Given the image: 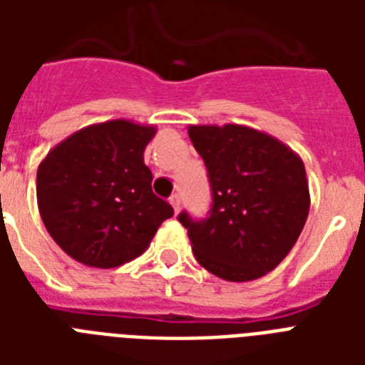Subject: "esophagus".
Returning a JSON list of instances; mask_svg holds the SVG:
<instances>
[{
  "mask_svg": "<svg viewBox=\"0 0 365 365\" xmlns=\"http://www.w3.org/2000/svg\"><path fill=\"white\" fill-rule=\"evenodd\" d=\"M170 205L174 208V212H180V206H182V199H180V195H172L170 197Z\"/></svg>",
  "mask_w": 365,
  "mask_h": 365,
  "instance_id": "esophagus-1",
  "label": "esophagus"
}]
</instances>
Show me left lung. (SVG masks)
Returning <instances> with one entry per match:
<instances>
[{
    "mask_svg": "<svg viewBox=\"0 0 365 365\" xmlns=\"http://www.w3.org/2000/svg\"><path fill=\"white\" fill-rule=\"evenodd\" d=\"M187 132L212 185L210 216H178L195 257L229 282L265 277L294 248L309 216L303 160L274 136L244 125H191Z\"/></svg>",
    "mask_w": 365,
    "mask_h": 365,
    "instance_id": "obj_1",
    "label": "left lung"
}]
</instances>
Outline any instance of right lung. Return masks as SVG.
<instances>
[{"instance_id":"1","label":"right lung","mask_w":365,"mask_h":365,"mask_svg":"<svg viewBox=\"0 0 365 365\" xmlns=\"http://www.w3.org/2000/svg\"><path fill=\"white\" fill-rule=\"evenodd\" d=\"M157 128L113 119L54 145L37 166V208L53 240L76 261L113 269L149 248L174 214L151 189L143 151Z\"/></svg>"}]
</instances>
